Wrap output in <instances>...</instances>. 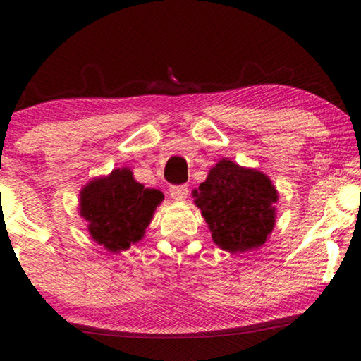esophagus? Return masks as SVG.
<instances>
[{"label": "esophagus", "instance_id": "obj_1", "mask_svg": "<svg viewBox=\"0 0 361 361\" xmlns=\"http://www.w3.org/2000/svg\"><path fill=\"white\" fill-rule=\"evenodd\" d=\"M188 194H189V188L186 185L170 188V197L178 200V202H185L188 199Z\"/></svg>", "mask_w": 361, "mask_h": 361}]
</instances>
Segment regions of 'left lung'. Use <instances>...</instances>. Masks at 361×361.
I'll use <instances>...</instances> for the list:
<instances>
[{
    "label": "left lung",
    "mask_w": 361,
    "mask_h": 361,
    "mask_svg": "<svg viewBox=\"0 0 361 361\" xmlns=\"http://www.w3.org/2000/svg\"><path fill=\"white\" fill-rule=\"evenodd\" d=\"M194 204L209 224L212 239L229 253H245L266 243L276 226L279 192L266 173L221 159L210 169Z\"/></svg>",
    "instance_id": "8db88e82"
}]
</instances>
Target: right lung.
Here are the masks:
<instances>
[{
	"label": "right lung",
	"mask_w": 361,
	"mask_h": 361,
	"mask_svg": "<svg viewBox=\"0 0 361 361\" xmlns=\"http://www.w3.org/2000/svg\"><path fill=\"white\" fill-rule=\"evenodd\" d=\"M164 194L145 188L130 169L90 180L79 192V216L87 221L90 239L108 252L129 250L145 237Z\"/></svg>",
	"instance_id": "1"
}]
</instances>
